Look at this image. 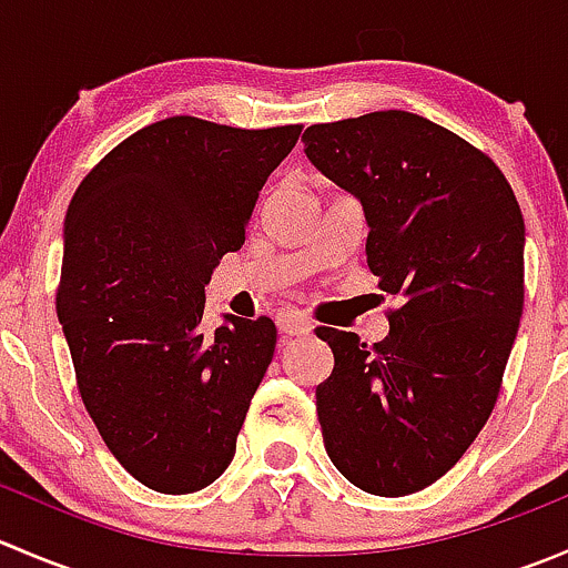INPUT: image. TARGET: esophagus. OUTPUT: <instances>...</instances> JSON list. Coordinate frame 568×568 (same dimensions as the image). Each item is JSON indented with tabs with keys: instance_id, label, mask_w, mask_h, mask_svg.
<instances>
[{
	"instance_id": "34e87169",
	"label": "esophagus",
	"mask_w": 568,
	"mask_h": 568,
	"mask_svg": "<svg viewBox=\"0 0 568 568\" xmlns=\"http://www.w3.org/2000/svg\"><path fill=\"white\" fill-rule=\"evenodd\" d=\"M277 326H280V332H283V335H291V337H300V335H307V332L313 329V324H311V318L305 316V313H300V311H280L277 313Z\"/></svg>"
}]
</instances>
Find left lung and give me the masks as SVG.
Here are the masks:
<instances>
[{"instance_id": "1", "label": "left lung", "mask_w": 568, "mask_h": 568, "mask_svg": "<svg viewBox=\"0 0 568 568\" xmlns=\"http://www.w3.org/2000/svg\"><path fill=\"white\" fill-rule=\"evenodd\" d=\"M305 153L363 203L368 268L404 305L385 341L318 326L335 368L316 387L324 448L363 491L443 478L489 420L525 305V220L495 162L420 114L316 123Z\"/></svg>"}]
</instances>
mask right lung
<instances>
[{
  "instance_id": "1",
  "label": "right lung",
  "mask_w": 568,
  "mask_h": 568,
  "mask_svg": "<svg viewBox=\"0 0 568 568\" xmlns=\"http://www.w3.org/2000/svg\"><path fill=\"white\" fill-rule=\"evenodd\" d=\"M300 134L175 114L112 148L68 205L57 318L84 409L148 489L197 491L236 454L277 326L225 316L209 332L205 285Z\"/></svg>"
}]
</instances>
